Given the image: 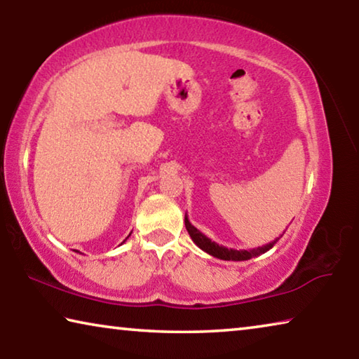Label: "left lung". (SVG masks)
Segmentation results:
<instances>
[{
	"mask_svg": "<svg viewBox=\"0 0 359 359\" xmlns=\"http://www.w3.org/2000/svg\"><path fill=\"white\" fill-rule=\"evenodd\" d=\"M185 226H187L188 234H190L191 241L199 248H201V250L212 255V257H215L218 259H224V261H247V259H250V258L259 257V255H263L267 250H271V248L274 247L276 242L282 238V236H280V238H277L276 241L269 242V244H266L263 247H258V248H250V250H234V248H228V247L218 245L217 242L210 241L208 236H204L201 231L193 226V224L190 223V220H188L187 215H185Z\"/></svg>",
	"mask_w": 359,
	"mask_h": 359,
	"instance_id": "obj_1",
	"label": "left lung"
}]
</instances>
